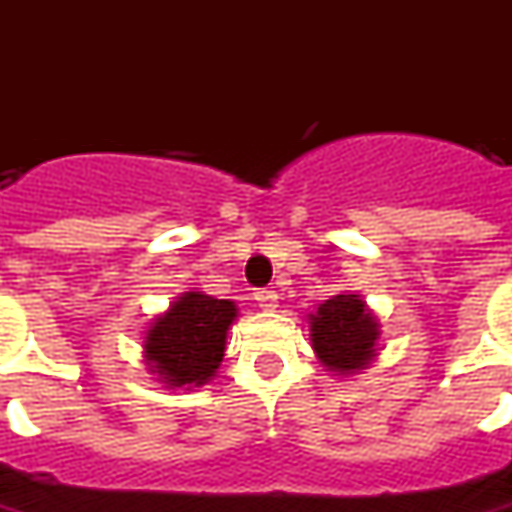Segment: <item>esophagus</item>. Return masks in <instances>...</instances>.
<instances>
[{
	"instance_id": "1",
	"label": "esophagus",
	"mask_w": 512,
	"mask_h": 512,
	"mask_svg": "<svg viewBox=\"0 0 512 512\" xmlns=\"http://www.w3.org/2000/svg\"><path fill=\"white\" fill-rule=\"evenodd\" d=\"M255 301L263 307V310H274L279 301V293L274 288H260L255 290Z\"/></svg>"
}]
</instances>
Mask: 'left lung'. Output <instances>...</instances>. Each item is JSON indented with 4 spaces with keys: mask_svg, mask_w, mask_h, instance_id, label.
I'll use <instances>...</instances> for the list:
<instances>
[{
    "mask_svg": "<svg viewBox=\"0 0 512 512\" xmlns=\"http://www.w3.org/2000/svg\"><path fill=\"white\" fill-rule=\"evenodd\" d=\"M378 323L365 301L348 293L323 301L310 315V340L323 365L334 373H354L376 356Z\"/></svg>",
    "mask_w": 512,
    "mask_h": 512,
    "instance_id": "1",
    "label": "left lung"
}]
</instances>
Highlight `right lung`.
<instances>
[{
	"instance_id": "add662e5",
	"label": "right lung",
	"mask_w": 512,
	"mask_h": 512,
	"mask_svg": "<svg viewBox=\"0 0 512 512\" xmlns=\"http://www.w3.org/2000/svg\"><path fill=\"white\" fill-rule=\"evenodd\" d=\"M233 301L205 293H183L147 329L145 359L169 386H200L219 370L227 329L235 321Z\"/></svg>"
}]
</instances>
